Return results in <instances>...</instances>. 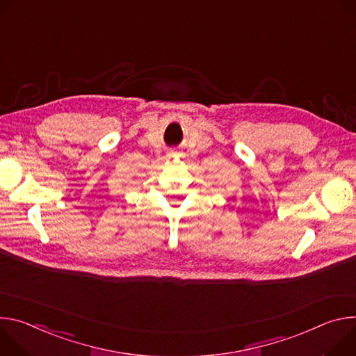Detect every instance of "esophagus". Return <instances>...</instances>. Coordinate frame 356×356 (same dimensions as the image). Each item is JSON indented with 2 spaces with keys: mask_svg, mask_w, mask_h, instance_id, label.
I'll list each match as a JSON object with an SVG mask.
<instances>
[{
  "mask_svg": "<svg viewBox=\"0 0 356 356\" xmlns=\"http://www.w3.org/2000/svg\"><path fill=\"white\" fill-rule=\"evenodd\" d=\"M168 156H170V158H175V156H177V154H175V152H171Z\"/></svg>",
  "mask_w": 356,
  "mask_h": 356,
  "instance_id": "1",
  "label": "esophagus"
}]
</instances>
